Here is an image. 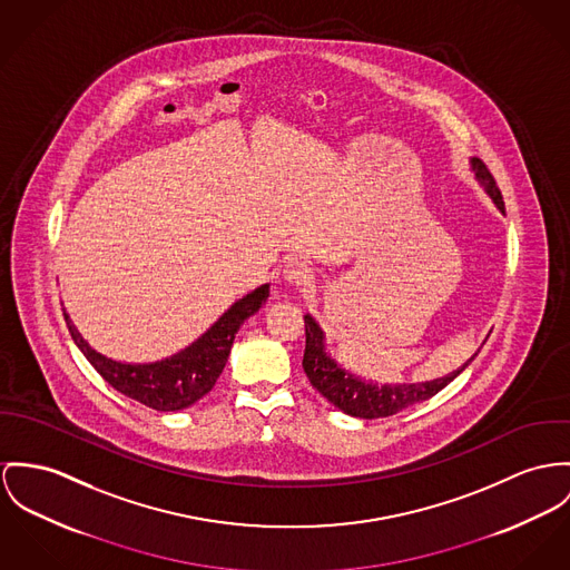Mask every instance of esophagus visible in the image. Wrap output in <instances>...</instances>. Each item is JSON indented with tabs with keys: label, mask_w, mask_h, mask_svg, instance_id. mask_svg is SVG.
<instances>
[{
	"label": "esophagus",
	"mask_w": 570,
	"mask_h": 570,
	"mask_svg": "<svg viewBox=\"0 0 570 570\" xmlns=\"http://www.w3.org/2000/svg\"><path fill=\"white\" fill-rule=\"evenodd\" d=\"M282 277L293 284V286H306L312 282V268L302 261H291V263L284 266L282 271Z\"/></svg>",
	"instance_id": "1"
}]
</instances>
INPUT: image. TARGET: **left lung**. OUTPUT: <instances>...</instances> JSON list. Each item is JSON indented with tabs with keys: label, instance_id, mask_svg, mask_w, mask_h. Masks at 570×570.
Here are the masks:
<instances>
[{
	"label": "left lung",
	"instance_id": "left-lung-1",
	"mask_svg": "<svg viewBox=\"0 0 570 570\" xmlns=\"http://www.w3.org/2000/svg\"><path fill=\"white\" fill-rule=\"evenodd\" d=\"M471 171L475 179L483 186L488 197L494 202V206L505 213L501 190L497 188L494 177L485 169L480 158H471ZM306 321V351H304V371H306L309 384L323 394L334 407L343 410L345 414L355 419H382L393 416L396 412L421 403L434 394H439L449 382H453L473 360L469 357L458 371L428 380V382H414V384H377L373 380H362L357 375L343 368L325 350V332L314 321L312 314L304 316Z\"/></svg>",
	"mask_w": 570,
	"mask_h": 570
}]
</instances>
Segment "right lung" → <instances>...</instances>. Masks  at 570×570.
I'll return each mask as SVG.
<instances>
[{
    "instance_id": "1",
    "label": "right lung",
    "mask_w": 570,
    "mask_h": 570,
    "mask_svg": "<svg viewBox=\"0 0 570 570\" xmlns=\"http://www.w3.org/2000/svg\"><path fill=\"white\" fill-rule=\"evenodd\" d=\"M268 299V284L258 286L243 299L227 307L219 318L188 347L156 362H119L92 350L78 327L71 323L67 309L65 321L73 343L85 353L92 368L121 394L134 401L158 410L177 412L190 407L204 394L210 393L217 384L225 362L229 357L232 343L240 325L256 314Z\"/></svg>"
}]
</instances>
